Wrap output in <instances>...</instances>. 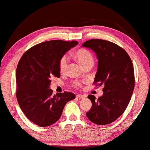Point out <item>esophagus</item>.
Here are the masks:
<instances>
[{
  "label": "esophagus",
  "mask_w": 150,
  "mask_h": 150,
  "mask_svg": "<svg viewBox=\"0 0 150 150\" xmlns=\"http://www.w3.org/2000/svg\"><path fill=\"white\" fill-rule=\"evenodd\" d=\"M76 97L78 98H84L86 96H83V95H81V94H77V96H76Z\"/></svg>",
  "instance_id": "1"
}]
</instances>
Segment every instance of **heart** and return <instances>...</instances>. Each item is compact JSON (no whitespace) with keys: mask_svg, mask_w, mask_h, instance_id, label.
<instances>
[{"mask_svg":"<svg viewBox=\"0 0 150 150\" xmlns=\"http://www.w3.org/2000/svg\"><path fill=\"white\" fill-rule=\"evenodd\" d=\"M75 57L83 68L89 64H94L93 56L89 51L85 50V49H79V50L76 51L75 52ZM68 62H69V59L66 55L63 56L59 59V69L61 73H64L66 71ZM74 85L76 86H79L80 83L75 82Z\"/></svg>","mask_w":150,"mask_h":150,"instance_id":"obj_1","label":"heart"}]
</instances>
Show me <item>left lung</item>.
Returning <instances> with one entry per match:
<instances>
[{
	"instance_id": "obj_1",
	"label": "left lung",
	"mask_w": 150,
	"mask_h": 150,
	"mask_svg": "<svg viewBox=\"0 0 150 150\" xmlns=\"http://www.w3.org/2000/svg\"><path fill=\"white\" fill-rule=\"evenodd\" d=\"M82 47L96 54L98 70L94 83L104 86L98 100L94 95L88 96L92 108L86 116L96 125L110 124L124 113L131 98L135 83L132 60L123 48L108 40H88Z\"/></svg>"
}]
</instances>
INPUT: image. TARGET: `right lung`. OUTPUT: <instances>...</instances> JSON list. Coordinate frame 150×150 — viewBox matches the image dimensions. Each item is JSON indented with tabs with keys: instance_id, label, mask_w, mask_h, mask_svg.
<instances>
[{
	"instance_id": "right-lung-1",
	"label": "right lung",
	"mask_w": 150,
	"mask_h": 150,
	"mask_svg": "<svg viewBox=\"0 0 150 150\" xmlns=\"http://www.w3.org/2000/svg\"><path fill=\"white\" fill-rule=\"evenodd\" d=\"M77 41L49 40L26 51L16 73V98L29 120L39 127H48L59 120L66 103L75 98L72 92L52 94V77H60L59 59Z\"/></svg>"
}]
</instances>
